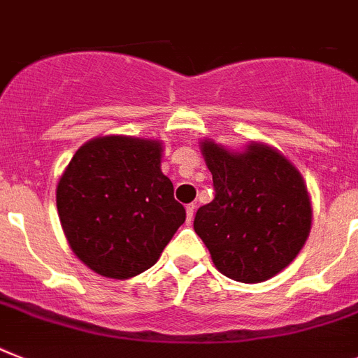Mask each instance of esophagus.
Instances as JSON below:
<instances>
[{
  "instance_id": "obj_1",
  "label": "esophagus",
  "mask_w": 358,
  "mask_h": 358,
  "mask_svg": "<svg viewBox=\"0 0 358 358\" xmlns=\"http://www.w3.org/2000/svg\"><path fill=\"white\" fill-rule=\"evenodd\" d=\"M194 209H196V206H194V203H189V206L185 207V222H187V224H191V222H193Z\"/></svg>"
}]
</instances>
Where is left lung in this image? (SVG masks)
I'll return each mask as SVG.
<instances>
[{"instance_id": "1", "label": "left lung", "mask_w": 358, "mask_h": 358, "mask_svg": "<svg viewBox=\"0 0 358 358\" xmlns=\"http://www.w3.org/2000/svg\"><path fill=\"white\" fill-rule=\"evenodd\" d=\"M215 200L194 216V231L222 275L244 284L269 280L300 253L311 229L302 174L286 156L253 142L229 152L203 140Z\"/></svg>"}]
</instances>
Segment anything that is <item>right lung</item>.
<instances>
[{
	"label": "right lung",
	"instance_id": "add662e5",
	"mask_svg": "<svg viewBox=\"0 0 358 358\" xmlns=\"http://www.w3.org/2000/svg\"><path fill=\"white\" fill-rule=\"evenodd\" d=\"M162 143L100 136L63 171L56 206L67 242L89 269L125 280L155 266L185 209L160 169Z\"/></svg>",
	"mask_w": 358,
	"mask_h": 358
}]
</instances>
